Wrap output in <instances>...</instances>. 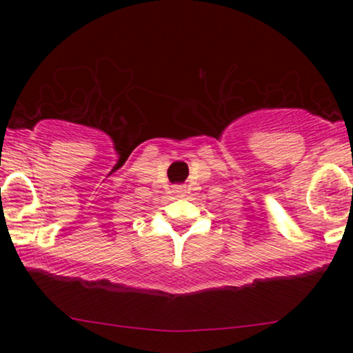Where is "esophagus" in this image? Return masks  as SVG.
I'll return each mask as SVG.
<instances>
[{
    "label": "esophagus",
    "mask_w": 353,
    "mask_h": 353,
    "mask_svg": "<svg viewBox=\"0 0 353 353\" xmlns=\"http://www.w3.org/2000/svg\"><path fill=\"white\" fill-rule=\"evenodd\" d=\"M185 192H188V190H185L184 185H176V188H174V194H177V196H185Z\"/></svg>",
    "instance_id": "1"
}]
</instances>
